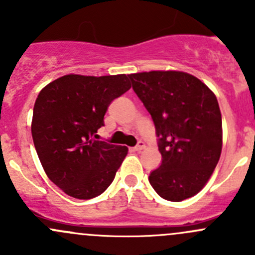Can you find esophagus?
Instances as JSON below:
<instances>
[{"label": "esophagus", "mask_w": 255, "mask_h": 255, "mask_svg": "<svg viewBox=\"0 0 255 255\" xmlns=\"http://www.w3.org/2000/svg\"><path fill=\"white\" fill-rule=\"evenodd\" d=\"M144 146H145V145H144V142H142V140H139V142H138L137 145L134 146V150H135V151H140V150H143Z\"/></svg>", "instance_id": "obj_1"}]
</instances>
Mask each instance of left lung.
<instances>
[{
  "label": "left lung",
  "mask_w": 255,
  "mask_h": 255,
  "mask_svg": "<svg viewBox=\"0 0 255 255\" xmlns=\"http://www.w3.org/2000/svg\"><path fill=\"white\" fill-rule=\"evenodd\" d=\"M128 76L159 137L163 160L149 182L168 201L195 196L207 184L222 151V117L215 94L184 71Z\"/></svg>",
  "instance_id": "obj_1"
}]
</instances>
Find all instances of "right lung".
<instances>
[{"label": "right lung", "mask_w": 255, "mask_h": 255, "mask_svg": "<svg viewBox=\"0 0 255 255\" xmlns=\"http://www.w3.org/2000/svg\"><path fill=\"white\" fill-rule=\"evenodd\" d=\"M129 89L126 74H69L38 95L32 118L35 150L47 176L69 196L90 200L115 179L128 148L95 138L107 107Z\"/></svg>", "instance_id": "1"}]
</instances>
